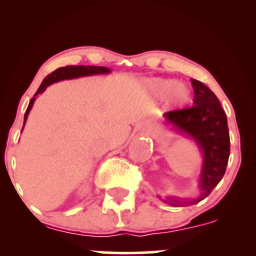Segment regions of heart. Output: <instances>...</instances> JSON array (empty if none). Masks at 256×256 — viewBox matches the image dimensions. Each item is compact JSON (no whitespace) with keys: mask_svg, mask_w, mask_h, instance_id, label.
Returning a JSON list of instances; mask_svg holds the SVG:
<instances>
[{"mask_svg":"<svg viewBox=\"0 0 256 256\" xmlns=\"http://www.w3.org/2000/svg\"><path fill=\"white\" fill-rule=\"evenodd\" d=\"M146 86L158 98H165L174 108H183L192 101V91L174 79L154 78L146 82Z\"/></svg>","mask_w":256,"mask_h":256,"instance_id":"heart-1","label":"heart"}]
</instances>
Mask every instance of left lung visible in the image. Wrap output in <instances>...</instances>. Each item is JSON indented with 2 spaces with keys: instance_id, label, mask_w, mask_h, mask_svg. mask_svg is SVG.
<instances>
[{
  "instance_id": "8db88e82",
  "label": "left lung",
  "mask_w": 256,
  "mask_h": 256,
  "mask_svg": "<svg viewBox=\"0 0 256 256\" xmlns=\"http://www.w3.org/2000/svg\"><path fill=\"white\" fill-rule=\"evenodd\" d=\"M195 92L194 106L186 110L167 112L165 124L172 130L185 134L195 142L202 152V166L198 177L200 194L196 198L166 196L161 198L173 207L198 204L212 192L224 177L230 156V136L228 119L218 98L204 83L192 79Z\"/></svg>"
}]
</instances>
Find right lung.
I'll use <instances>...</instances> for the list:
<instances>
[{"instance_id": "right-lung-1", "label": "right lung", "mask_w": 256, "mask_h": 256, "mask_svg": "<svg viewBox=\"0 0 256 256\" xmlns=\"http://www.w3.org/2000/svg\"><path fill=\"white\" fill-rule=\"evenodd\" d=\"M107 73H110V70L107 68V67L104 66H66V67H60V68L55 70L54 72L50 73V74L46 76V78L43 79L42 84L38 88L37 92L34 94V98H31L30 104H28V110L25 112L24 116V125L28 120V116L30 113L32 106H34V101H36V98L38 94H42L46 91V88L52 83H58V82L61 80H67V79H74V78H80V77H89V76H96V74H107ZM24 128V126H22Z\"/></svg>"}]
</instances>
